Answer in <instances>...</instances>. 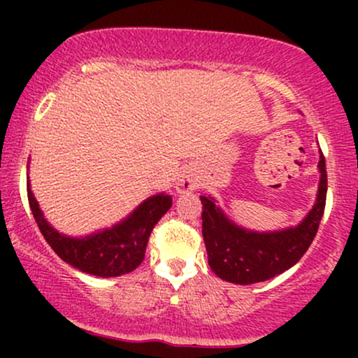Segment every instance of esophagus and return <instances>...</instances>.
Instances as JSON below:
<instances>
[{
    "label": "esophagus",
    "instance_id": "esophagus-1",
    "mask_svg": "<svg viewBox=\"0 0 358 358\" xmlns=\"http://www.w3.org/2000/svg\"><path fill=\"white\" fill-rule=\"evenodd\" d=\"M196 188V180L190 171H183L182 175L178 176L176 180V192L178 193H185V192H192Z\"/></svg>",
    "mask_w": 358,
    "mask_h": 358
}]
</instances>
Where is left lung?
<instances>
[{"mask_svg":"<svg viewBox=\"0 0 358 358\" xmlns=\"http://www.w3.org/2000/svg\"><path fill=\"white\" fill-rule=\"evenodd\" d=\"M316 199L301 222L278 231H252L236 224L217 199L202 195V236L208 266L224 281L254 285L285 273L303 257L313 242L327 200V168L320 150Z\"/></svg>","mask_w":358,"mask_h":358,"instance_id":"left-lung-1","label":"left lung"}]
</instances>
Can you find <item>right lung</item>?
I'll return each instance as SVG.
<instances>
[{
    "label": "right lung",
    "mask_w": 358,
    "mask_h": 358,
    "mask_svg": "<svg viewBox=\"0 0 358 358\" xmlns=\"http://www.w3.org/2000/svg\"><path fill=\"white\" fill-rule=\"evenodd\" d=\"M28 202L40 232L62 261L82 273L97 278H116L131 273L145 259L148 239L158 220L171 207V196L165 192L148 196L122 220L110 227L99 229L85 236H69L57 231L45 219L42 208L31 192L30 175H27Z\"/></svg>",
    "instance_id": "1"
}]
</instances>
